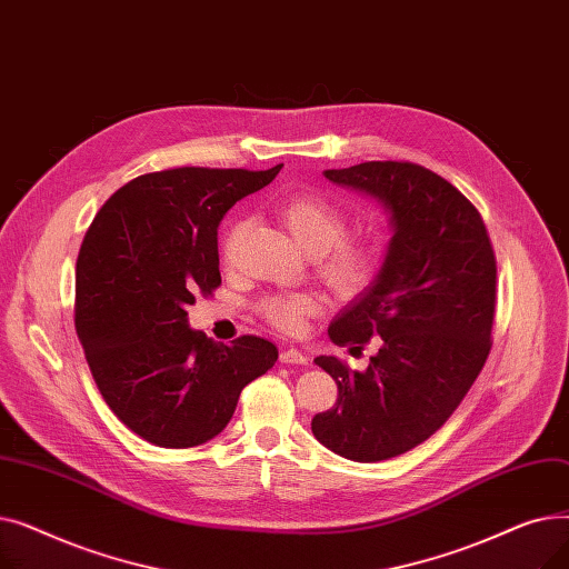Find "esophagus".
Segmentation results:
<instances>
[{"label": "esophagus", "mask_w": 569, "mask_h": 569, "mask_svg": "<svg viewBox=\"0 0 569 569\" xmlns=\"http://www.w3.org/2000/svg\"><path fill=\"white\" fill-rule=\"evenodd\" d=\"M281 365H309V357L305 352H300L297 348H286L279 355Z\"/></svg>", "instance_id": "34e87169"}]
</instances>
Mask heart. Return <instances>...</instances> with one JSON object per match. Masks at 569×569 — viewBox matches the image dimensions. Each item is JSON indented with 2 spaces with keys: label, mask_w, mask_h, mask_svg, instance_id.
<instances>
[{
  "label": "heart",
  "mask_w": 569,
  "mask_h": 569,
  "mask_svg": "<svg viewBox=\"0 0 569 569\" xmlns=\"http://www.w3.org/2000/svg\"><path fill=\"white\" fill-rule=\"evenodd\" d=\"M279 217L307 253L318 256L322 277L341 292L360 290L376 267V249L367 239L346 237L348 221L337 204L318 193H290L279 202ZM244 223L234 221L221 244L223 258H232ZM322 309L313 292L269 295L260 302V311L269 325L286 335L305 330L311 316Z\"/></svg>",
  "instance_id": "b5f03b06"
}]
</instances>
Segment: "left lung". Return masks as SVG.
<instances>
[{
    "label": "left lung",
    "instance_id": "1",
    "mask_svg": "<svg viewBox=\"0 0 569 569\" xmlns=\"http://www.w3.org/2000/svg\"><path fill=\"white\" fill-rule=\"evenodd\" d=\"M365 191L395 230L376 281L330 325L337 346L378 352L365 371L339 357L316 365L339 399L311 420L313 436L350 461L399 457L433 436L480 376L496 313V256L475 204L447 179L410 161L325 170Z\"/></svg>",
    "mask_w": 569,
    "mask_h": 569
}]
</instances>
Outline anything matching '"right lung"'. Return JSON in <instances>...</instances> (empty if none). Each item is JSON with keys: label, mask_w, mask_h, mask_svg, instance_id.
Listing matches in <instances>:
<instances>
[{"label": "right lung", "mask_w": 569, "mask_h": 569, "mask_svg": "<svg viewBox=\"0 0 569 569\" xmlns=\"http://www.w3.org/2000/svg\"><path fill=\"white\" fill-rule=\"evenodd\" d=\"M281 166L174 168L131 179L89 226L76 262V332L110 410L133 433L184 450L219 436L244 387L279 360L272 341L232 346L189 327L221 286L217 228Z\"/></svg>", "instance_id": "right-lung-1"}]
</instances>
